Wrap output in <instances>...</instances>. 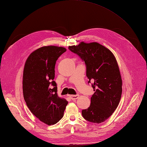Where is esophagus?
I'll list each match as a JSON object with an SVG mask.
<instances>
[{"mask_svg":"<svg viewBox=\"0 0 147 147\" xmlns=\"http://www.w3.org/2000/svg\"><path fill=\"white\" fill-rule=\"evenodd\" d=\"M79 97V95H71L70 96V98L72 100H75L77 99Z\"/></svg>","mask_w":147,"mask_h":147,"instance_id":"34e87169","label":"esophagus"}]
</instances>
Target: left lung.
<instances>
[{"label":"left lung","instance_id":"left-lung-1","mask_svg":"<svg viewBox=\"0 0 147 147\" xmlns=\"http://www.w3.org/2000/svg\"><path fill=\"white\" fill-rule=\"evenodd\" d=\"M69 50L84 62L88 83H92L94 91L90 106L82 110V116L93 123L104 122L117 108L122 94V79L116 58L110 50L97 42H82L69 46Z\"/></svg>","mask_w":147,"mask_h":147}]
</instances>
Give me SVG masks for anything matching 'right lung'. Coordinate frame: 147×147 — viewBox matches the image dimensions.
<instances>
[{"label": "right lung", "instance_id": "1", "mask_svg": "<svg viewBox=\"0 0 147 147\" xmlns=\"http://www.w3.org/2000/svg\"><path fill=\"white\" fill-rule=\"evenodd\" d=\"M64 47L45 46L33 51L26 61L23 76L24 100L40 121L53 125L63 117L68 102L57 96L55 68Z\"/></svg>", "mask_w": 147, "mask_h": 147}]
</instances>
